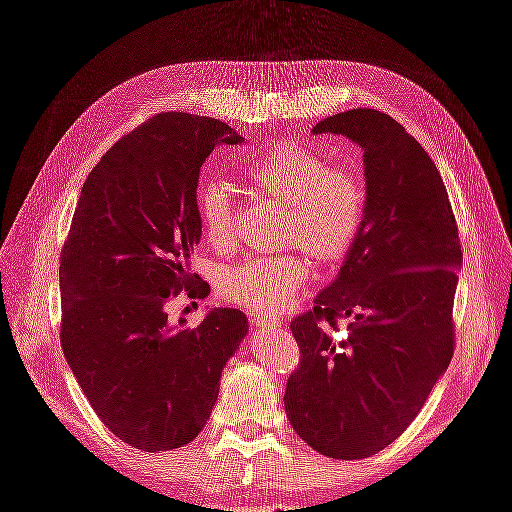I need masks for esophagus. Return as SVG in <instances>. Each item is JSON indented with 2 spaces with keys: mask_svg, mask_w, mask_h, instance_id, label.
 Returning <instances> with one entry per match:
<instances>
[{
  "mask_svg": "<svg viewBox=\"0 0 512 512\" xmlns=\"http://www.w3.org/2000/svg\"><path fill=\"white\" fill-rule=\"evenodd\" d=\"M258 324H260L262 329H271V331H275V329H280V327H282L280 318H258Z\"/></svg>",
  "mask_w": 512,
  "mask_h": 512,
  "instance_id": "esophagus-1",
  "label": "esophagus"
}]
</instances>
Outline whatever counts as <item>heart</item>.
I'll list each match as a JSON object with an SVG mask.
<instances>
[{
    "instance_id": "1",
    "label": "heart",
    "mask_w": 512,
    "mask_h": 512,
    "mask_svg": "<svg viewBox=\"0 0 512 512\" xmlns=\"http://www.w3.org/2000/svg\"><path fill=\"white\" fill-rule=\"evenodd\" d=\"M243 181L256 198L284 207L280 241L301 247L320 265L344 260L361 237L369 196L365 177L352 166L331 164L320 151L292 143L247 160ZM196 213L209 243L226 247L232 241L235 203L226 183L200 185ZM309 273L305 256L286 252L226 267L218 288L230 303L275 316L297 299Z\"/></svg>"
}]
</instances>
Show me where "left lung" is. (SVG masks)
<instances>
[{
    "label": "left lung",
    "mask_w": 512,
    "mask_h": 512,
    "mask_svg": "<svg viewBox=\"0 0 512 512\" xmlns=\"http://www.w3.org/2000/svg\"><path fill=\"white\" fill-rule=\"evenodd\" d=\"M314 132L363 147L369 203L337 280L290 322L301 359L284 406L320 455L365 459L408 429L453 359L463 252L438 168L401 123L352 108Z\"/></svg>",
    "instance_id": "8db88e82"
}]
</instances>
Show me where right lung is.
<instances>
[{
	"label": "right lung",
	"mask_w": 512,
	"mask_h": 512,
	"mask_svg": "<svg viewBox=\"0 0 512 512\" xmlns=\"http://www.w3.org/2000/svg\"><path fill=\"white\" fill-rule=\"evenodd\" d=\"M213 117L158 113L123 134L91 170L59 254V339L100 421L145 453L192 442L226 361L247 333L241 309L170 327L179 294L205 299L188 269L200 241L196 185L215 145H239Z\"/></svg>",
	"instance_id": "1"
}]
</instances>
